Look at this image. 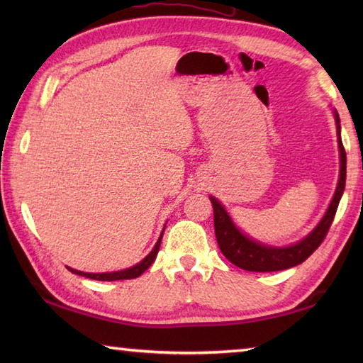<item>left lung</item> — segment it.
I'll return each instance as SVG.
<instances>
[{
    "instance_id": "1",
    "label": "left lung",
    "mask_w": 363,
    "mask_h": 363,
    "mask_svg": "<svg viewBox=\"0 0 363 363\" xmlns=\"http://www.w3.org/2000/svg\"><path fill=\"white\" fill-rule=\"evenodd\" d=\"M334 118L337 126L338 152H340V174H338L337 189L333 196V201H330L328 211L323 215L318 225L304 238H301L299 242L289 246H273L254 240V238L246 235L238 229V226L225 209V206H223L217 198L209 196L213 206L215 235H217V242L223 256H225L230 264H234L235 267L242 269H246V272H281V269H287L303 264V262L321 245L323 238L326 237L328 230L334 221L337 207L342 199L346 182V152L342 143L340 117H338L337 111H334Z\"/></svg>"
}]
</instances>
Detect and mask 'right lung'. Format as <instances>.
<instances>
[{"instance_id":"right-lung-1","label":"right lung","mask_w":363,"mask_h":363,"mask_svg":"<svg viewBox=\"0 0 363 363\" xmlns=\"http://www.w3.org/2000/svg\"><path fill=\"white\" fill-rule=\"evenodd\" d=\"M164 230H165V226H164V229H162L159 240L156 242V245H154V248L151 250V252H150L148 256H146L143 260H140V262H138V264H135L134 267H129V268H126V269H120V272H111V273H86V272H79V269H74V268H70V267H67V268L70 269V272L74 273V274L89 277V279H95V281H123V279H134V277H138L142 273H145L146 269H148V268L151 267L154 259H156L157 252H159V248H160L162 235H164Z\"/></svg>"}]
</instances>
